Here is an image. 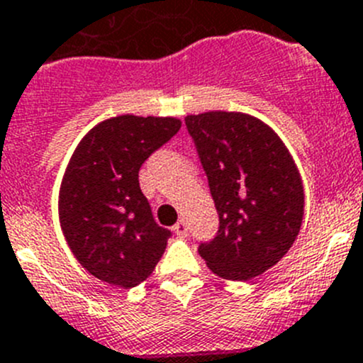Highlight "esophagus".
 <instances>
[{
	"mask_svg": "<svg viewBox=\"0 0 363 363\" xmlns=\"http://www.w3.org/2000/svg\"><path fill=\"white\" fill-rule=\"evenodd\" d=\"M174 231L179 238H186V236H188V225H186L184 220H179V222L175 223Z\"/></svg>",
	"mask_w": 363,
	"mask_h": 363,
	"instance_id": "34e87169",
	"label": "esophagus"
}]
</instances>
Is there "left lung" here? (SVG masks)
<instances>
[{
  "mask_svg": "<svg viewBox=\"0 0 363 363\" xmlns=\"http://www.w3.org/2000/svg\"><path fill=\"white\" fill-rule=\"evenodd\" d=\"M184 121L220 220L199 254L223 279H252L299 235L304 191L296 162L279 135L249 114L211 111Z\"/></svg>",
  "mask_w": 363,
  "mask_h": 363,
  "instance_id": "8db88e82",
  "label": "left lung"
}]
</instances>
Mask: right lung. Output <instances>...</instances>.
<instances>
[{
    "instance_id": "obj_1",
    "label": "right lung",
    "mask_w": 363,
    "mask_h": 363,
    "mask_svg": "<svg viewBox=\"0 0 363 363\" xmlns=\"http://www.w3.org/2000/svg\"><path fill=\"white\" fill-rule=\"evenodd\" d=\"M181 128L177 118H111L91 128L71 157L59 195L60 228L80 265L132 289L155 269L172 236L140 188V168Z\"/></svg>"
}]
</instances>
